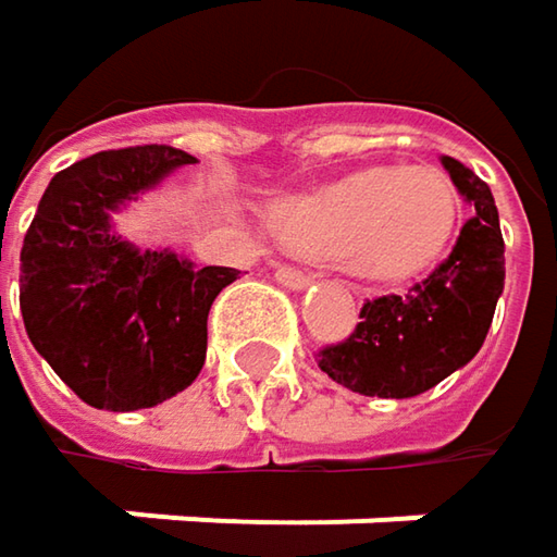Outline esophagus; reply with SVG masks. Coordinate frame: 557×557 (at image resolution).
<instances>
[{
    "label": "esophagus",
    "mask_w": 557,
    "mask_h": 557,
    "mask_svg": "<svg viewBox=\"0 0 557 557\" xmlns=\"http://www.w3.org/2000/svg\"><path fill=\"white\" fill-rule=\"evenodd\" d=\"M277 280L283 286H289V289H302L306 283H309V274L306 271H299V268H289V264H280L277 268Z\"/></svg>",
    "instance_id": "obj_1"
}]
</instances>
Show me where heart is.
Here are the masks:
<instances>
[{"mask_svg": "<svg viewBox=\"0 0 557 557\" xmlns=\"http://www.w3.org/2000/svg\"><path fill=\"white\" fill-rule=\"evenodd\" d=\"M458 225V193L429 168H368L283 199L280 242L299 255L342 258L371 280H403L432 268Z\"/></svg>", "mask_w": 557, "mask_h": 557, "instance_id": "b5f03b06", "label": "heart"}]
</instances>
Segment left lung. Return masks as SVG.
Wrapping results in <instances>:
<instances>
[{
	"mask_svg": "<svg viewBox=\"0 0 557 557\" xmlns=\"http://www.w3.org/2000/svg\"><path fill=\"white\" fill-rule=\"evenodd\" d=\"M474 215L451 255L406 293L364 299L355 332L319 351V368L361 396H419L465 368L484 345L503 293L500 215L491 186L455 158H442Z\"/></svg>",
	"mask_w": 557,
	"mask_h": 557,
	"instance_id": "obj_1",
	"label": "left lung"
}]
</instances>
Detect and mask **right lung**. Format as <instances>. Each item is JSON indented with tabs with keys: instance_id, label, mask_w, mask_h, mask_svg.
Segmentation results:
<instances>
[{
	"instance_id": "obj_1",
	"label": "right lung",
	"mask_w": 557,
	"mask_h": 557,
	"mask_svg": "<svg viewBox=\"0 0 557 557\" xmlns=\"http://www.w3.org/2000/svg\"><path fill=\"white\" fill-rule=\"evenodd\" d=\"M196 164L170 145L99 151L48 183L22 245L18 306L38 355L83 403L128 412L186 389L206 361L212 299L235 268H193L122 242L109 212Z\"/></svg>"
}]
</instances>
